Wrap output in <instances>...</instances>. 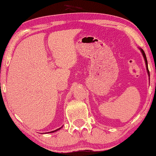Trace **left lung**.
Masks as SVG:
<instances>
[{
	"label": "left lung",
	"mask_w": 156,
	"mask_h": 156,
	"mask_svg": "<svg viewBox=\"0 0 156 156\" xmlns=\"http://www.w3.org/2000/svg\"><path fill=\"white\" fill-rule=\"evenodd\" d=\"M140 50H141V52L143 54V56H144V59H145V62H146V68H147V71H148V74L149 76H150V72H149V70H148V62H147V58H146V54H145L144 51L142 50V49H140Z\"/></svg>",
	"instance_id": "1"
}]
</instances>
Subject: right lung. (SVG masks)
I'll list each match as a JSON object with an SVG mask.
<instances>
[{"label":"right lung","instance_id":"1","mask_svg":"<svg viewBox=\"0 0 156 156\" xmlns=\"http://www.w3.org/2000/svg\"><path fill=\"white\" fill-rule=\"evenodd\" d=\"M61 128H59V129H57V130H55V131H51V132H48V133H53V132H55V131H58V130H59Z\"/></svg>","mask_w":156,"mask_h":156}]
</instances>
